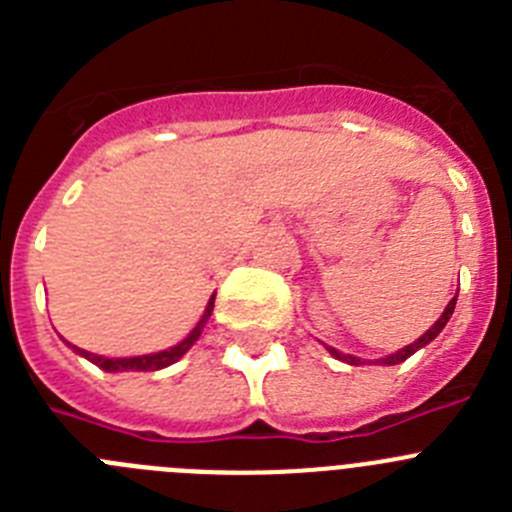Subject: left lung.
<instances>
[{
    "mask_svg": "<svg viewBox=\"0 0 512 512\" xmlns=\"http://www.w3.org/2000/svg\"><path fill=\"white\" fill-rule=\"evenodd\" d=\"M456 297H459V292H456ZM456 297H451V302L449 305H446V310L441 312V318L436 320V323L431 325V328L425 330L423 336L418 338V341H413L410 343V346H405V348H400V351H397V354H390V356H384V359H379V364H387V366H395V364H400V361H405V359H410V356L415 354V351H420V348L423 346H428V343L433 341V338L438 336V333H441L443 330V325L449 323V318L451 315H454V307H456ZM330 351V354L336 356V359H341V361H346V364H351V366H359V364H364V361L361 359H356V356H351V354H341V351H336V348L333 346H325Z\"/></svg>",
    "mask_w": 512,
    "mask_h": 512,
    "instance_id": "1",
    "label": "left lung"
}]
</instances>
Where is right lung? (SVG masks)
<instances>
[{
    "mask_svg": "<svg viewBox=\"0 0 512 512\" xmlns=\"http://www.w3.org/2000/svg\"><path fill=\"white\" fill-rule=\"evenodd\" d=\"M212 307H215V297H210V302H207L205 307V315L200 318V323L194 325V330L189 333L187 338H184L182 343H176V346L166 348V351H158V354H146V356H125V359H107V356H97V354H89V351H84V348H76V346H69L74 348L76 354H81L84 359H89L92 364H97L99 369H104V372H158V369H166V366L176 364V361L182 359L184 354H187L189 348L194 346V341L202 336V328H205L207 318L212 315Z\"/></svg>",
    "mask_w": 512,
    "mask_h": 512,
    "instance_id": "1",
    "label": "right lung"
}]
</instances>
